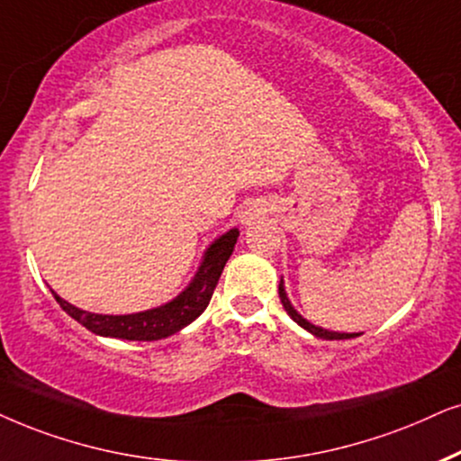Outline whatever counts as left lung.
<instances>
[{"mask_svg": "<svg viewBox=\"0 0 461 461\" xmlns=\"http://www.w3.org/2000/svg\"><path fill=\"white\" fill-rule=\"evenodd\" d=\"M278 298H281L283 302V308L287 311V314L291 319H294L295 323L300 325V328H304L308 334L317 336V338H323V340H347V338H357L361 334H357V331H351V334H347V331H331V330H325V328H319V325H314L308 321V319L302 317V314L295 311L294 304H291L289 298H287V291H285V283L281 278V283H278Z\"/></svg>", "mask_w": 461, "mask_h": 461, "instance_id": "1", "label": "left lung"}]
</instances>
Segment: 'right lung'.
<instances>
[{
  "instance_id": "right-lung-1",
  "label": "right lung",
  "mask_w": 461,
  "mask_h": 461,
  "mask_svg": "<svg viewBox=\"0 0 461 461\" xmlns=\"http://www.w3.org/2000/svg\"><path fill=\"white\" fill-rule=\"evenodd\" d=\"M238 227H231L225 234L208 244L203 250L200 266L191 278L187 287H185L176 298H172L166 304L149 308V311L130 312V314H100L89 312L83 308L69 304L63 298L52 291L55 300L66 311L74 321L85 325L93 334L104 338H119V340H161L176 334L189 323H194L200 314L206 311L208 302L212 298V291L217 287L221 272L227 264V259L234 253V247L238 242Z\"/></svg>"
}]
</instances>
